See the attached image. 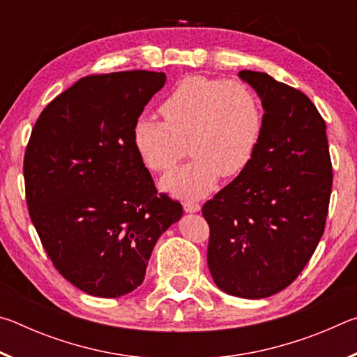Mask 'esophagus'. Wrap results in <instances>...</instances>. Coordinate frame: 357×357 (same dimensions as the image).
<instances>
[{"label": "esophagus", "mask_w": 357, "mask_h": 357, "mask_svg": "<svg viewBox=\"0 0 357 357\" xmlns=\"http://www.w3.org/2000/svg\"><path fill=\"white\" fill-rule=\"evenodd\" d=\"M202 209V206L195 202H184V211L185 213L189 214H193V213H198V211Z\"/></svg>", "instance_id": "34e87169"}]
</instances>
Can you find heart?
<instances>
[{
    "label": "heart",
    "instance_id": "obj_1",
    "mask_svg": "<svg viewBox=\"0 0 357 357\" xmlns=\"http://www.w3.org/2000/svg\"><path fill=\"white\" fill-rule=\"evenodd\" d=\"M160 113L165 121L138 118L132 142L149 170L164 172L179 159L189 138L192 159L160 179V189L179 200H202L222 174L233 178L244 172L261 138V105L241 82L187 77L162 102Z\"/></svg>",
    "mask_w": 357,
    "mask_h": 357
}]
</instances>
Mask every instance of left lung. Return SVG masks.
Listing matches in <instances>:
<instances>
[{
    "instance_id": "8db88e82",
    "label": "left lung",
    "mask_w": 357,
    "mask_h": 357,
    "mask_svg": "<svg viewBox=\"0 0 357 357\" xmlns=\"http://www.w3.org/2000/svg\"><path fill=\"white\" fill-rule=\"evenodd\" d=\"M263 107L257 153L203 206L208 266L223 293L261 299L301 274L323 236L332 189L326 123L304 93L241 70Z\"/></svg>"
}]
</instances>
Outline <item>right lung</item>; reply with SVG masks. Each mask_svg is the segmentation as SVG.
<instances>
[{"instance_id": "add662e5", "label": "right lung", "mask_w": 357, "mask_h": 357, "mask_svg": "<svg viewBox=\"0 0 357 357\" xmlns=\"http://www.w3.org/2000/svg\"><path fill=\"white\" fill-rule=\"evenodd\" d=\"M164 72L84 77L40 113L23 174L47 255L66 280L98 298H119L144 280L154 245L183 217L157 195L132 129Z\"/></svg>"}]
</instances>
